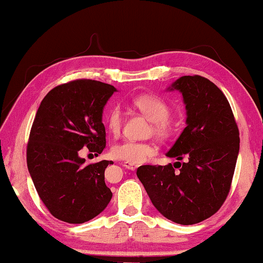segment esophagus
<instances>
[{
  "label": "esophagus",
  "mask_w": 263,
  "mask_h": 263,
  "mask_svg": "<svg viewBox=\"0 0 263 263\" xmlns=\"http://www.w3.org/2000/svg\"><path fill=\"white\" fill-rule=\"evenodd\" d=\"M123 166L125 168H127V170H131V171H135L137 167H138V165H136V164H132V162H130V161H125L124 164H123Z\"/></svg>",
  "instance_id": "obj_1"
}]
</instances>
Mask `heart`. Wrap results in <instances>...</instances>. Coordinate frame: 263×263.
I'll return each mask as SVG.
<instances>
[{
  "instance_id": "1",
  "label": "heart",
  "mask_w": 263,
  "mask_h": 263,
  "mask_svg": "<svg viewBox=\"0 0 263 263\" xmlns=\"http://www.w3.org/2000/svg\"><path fill=\"white\" fill-rule=\"evenodd\" d=\"M132 104L147 119L152 122L154 135L165 138L171 133V123L168 117L171 115L170 106L161 98L153 95H141L132 99ZM105 124L112 135H119L123 124V111L119 105H114L107 111ZM111 153L116 159L130 161L132 164H140L146 158L156 153V148L149 143L140 141L123 140L115 144L111 148Z\"/></svg>"
}]
</instances>
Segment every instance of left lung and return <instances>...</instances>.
<instances>
[{"mask_svg":"<svg viewBox=\"0 0 263 263\" xmlns=\"http://www.w3.org/2000/svg\"><path fill=\"white\" fill-rule=\"evenodd\" d=\"M167 90L182 95L187 117L166 156L186 161L140 166L137 177L160 214L176 223L194 224L216 213L227 198L240 148L239 128L226 96L210 79L182 76Z\"/></svg>","mask_w":263,"mask_h":263,"instance_id":"8db88e82","label":"left lung"}]
</instances>
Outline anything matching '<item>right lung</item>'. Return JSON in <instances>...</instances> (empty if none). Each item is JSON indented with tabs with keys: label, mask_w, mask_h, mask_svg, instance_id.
Segmentation results:
<instances>
[{
	"label": "right lung",
	"mask_w": 263,
	"mask_h": 263,
	"mask_svg": "<svg viewBox=\"0 0 263 263\" xmlns=\"http://www.w3.org/2000/svg\"><path fill=\"white\" fill-rule=\"evenodd\" d=\"M117 89L92 79H77L49 91L41 102L27 147V164L40 198L50 213L68 223H83L105 210L112 192L102 160L85 165L79 151L105 148L103 110Z\"/></svg>",
	"instance_id": "add662e5"
}]
</instances>
